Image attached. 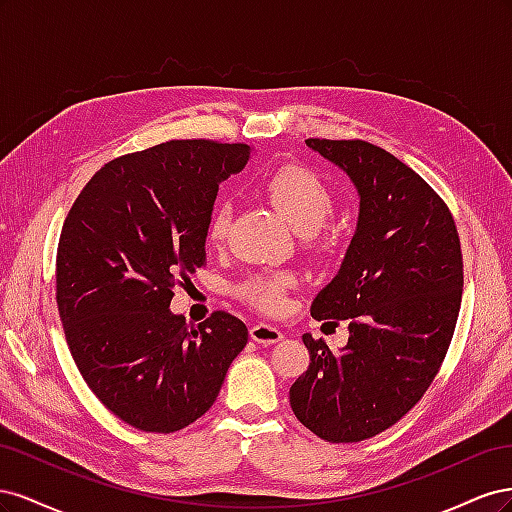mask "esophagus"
Segmentation results:
<instances>
[{"instance_id": "34e87169", "label": "esophagus", "mask_w": 512, "mask_h": 512, "mask_svg": "<svg viewBox=\"0 0 512 512\" xmlns=\"http://www.w3.org/2000/svg\"><path fill=\"white\" fill-rule=\"evenodd\" d=\"M250 337L254 339V342H258L262 346H273L277 342H282L284 333L277 329V327H273V324L260 322V324H254V327L250 329Z\"/></svg>"}]
</instances>
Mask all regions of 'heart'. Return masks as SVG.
<instances>
[{
	"mask_svg": "<svg viewBox=\"0 0 512 512\" xmlns=\"http://www.w3.org/2000/svg\"><path fill=\"white\" fill-rule=\"evenodd\" d=\"M267 198L275 209L284 215V220L301 235H312L333 211V194L314 170L303 166H284L275 170L262 183ZM230 203L222 200L213 209L209 220V239L222 241L230 224ZM292 284L288 273H260L250 277L241 286V297L252 305L277 312L284 305V290Z\"/></svg>",
	"mask_w": 512,
	"mask_h": 512,
	"instance_id": "heart-1",
	"label": "heart"
}]
</instances>
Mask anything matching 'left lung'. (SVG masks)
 Here are the masks:
<instances>
[{"label":"left lung","mask_w":512,"mask_h":512,"mask_svg":"<svg viewBox=\"0 0 512 512\" xmlns=\"http://www.w3.org/2000/svg\"><path fill=\"white\" fill-rule=\"evenodd\" d=\"M305 143L350 177L359 220L342 267L312 303L316 320H348V344L333 352L303 335L309 367L290 386V406L318 438L361 442L395 425L436 378L459 316L461 245L442 198L389 151Z\"/></svg>","instance_id":"1"}]
</instances>
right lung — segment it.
Here are the masks:
<instances>
[{
    "mask_svg": "<svg viewBox=\"0 0 512 512\" xmlns=\"http://www.w3.org/2000/svg\"><path fill=\"white\" fill-rule=\"evenodd\" d=\"M247 145L170 141L128 153L91 177L57 247V307L83 380L143 431H179L218 397L247 327L215 312L198 327L170 312L179 277L205 267L220 183Z\"/></svg>",
    "mask_w": 512,
    "mask_h": 512,
    "instance_id": "add662e5",
    "label": "right lung"
}]
</instances>
